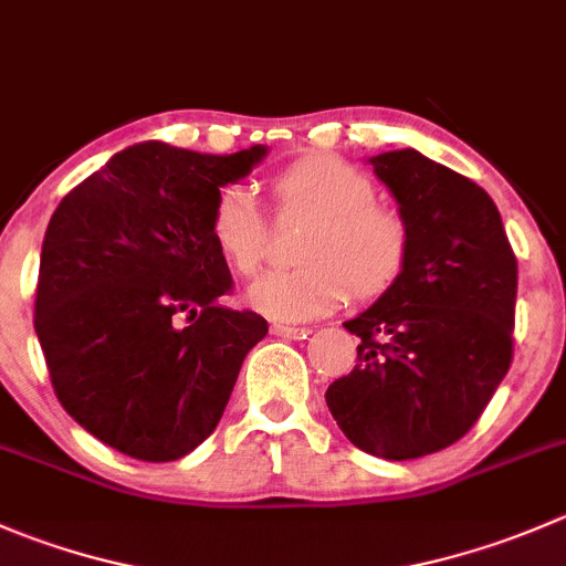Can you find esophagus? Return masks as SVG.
<instances>
[{
	"label": "esophagus",
	"instance_id": "1",
	"mask_svg": "<svg viewBox=\"0 0 566 566\" xmlns=\"http://www.w3.org/2000/svg\"><path fill=\"white\" fill-rule=\"evenodd\" d=\"M271 332L276 334V337H287V339H306V334H310V328H304V326H284V323H273Z\"/></svg>",
	"mask_w": 566,
	"mask_h": 566
}]
</instances>
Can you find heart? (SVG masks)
<instances>
[{
    "label": "heart",
    "instance_id": "b5f03b06",
    "mask_svg": "<svg viewBox=\"0 0 566 566\" xmlns=\"http://www.w3.org/2000/svg\"><path fill=\"white\" fill-rule=\"evenodd\" d=\"M282 212L310 218L295 256L301 265L271 271L249 287V304L276 321H312L337 310L354 290L373 298L392 287L411 251L403 212L376 199L361 168L337 155H304L271 179ZM210 238L238 276H254L265 256V218L243 185L218 190Z\"/></svg>",
    "mask_w": 566,
    "mask_h": 566
}]
</instances>
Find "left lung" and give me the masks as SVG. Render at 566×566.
<instances>
[{"label":"left lung","mask_w":566,"mask_h":566,"mask_svg":"<svg viewBox=\"0 0 566 566\" xmlns=\"http://www.w3.org/2000/svg\"><path fill=\"white\" fill-rule=\"evenodd\" d=\"M411 227L398 282L343 326L356 365L326 403L359 451L417 459L462 440L514 356L517 256L484 188L415 149L370 157Z\"/></svg>","instance_id":"8db88e82"}]
</instances>
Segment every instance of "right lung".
<instances>
[{
    "label": "right lung",
    "mask_w": 566,
    "mask_h": 566,
    "mask_svg": "<svg viewBox=\"0 0 566 566\" xmlns=\"http://www.w3.org/2000/svg\"><path fill=\"white\" fill-rule=\"evenodd\" d=\"M262 157L265 146L218 157L149 140L54 210L32 321L54 395L104 446L174 462L216 431L268 321L218 304L232 273L210 210Z\"/></svg>",
    "instance_id": "obj_1"
}]
</instances>
